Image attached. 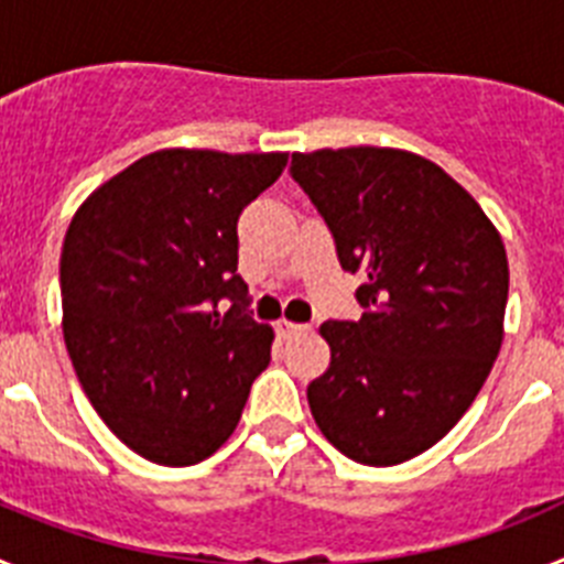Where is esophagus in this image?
<instances>
[{
    "mask_svg": "<svg viewBox=\"0 0 564 564\" xmlns=\"http://www.w3.org/2000/svg\"><path fill=\"white\" fill-rule=\"evenodd\" d=\"M276 330H279V336H282V338H293V336H302V333L311 330V325H299V322H288V318H279Z\"/></svg>",
    "mask_w": 564,
    "mask_h": 564,
    "instance_id": "esophagus-1",
    "label": "esophagus"
}]
</instances>
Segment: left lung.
<instances>
[{"instance_id": "8db88e82", "label": "left lung", "mask_w": 564, "mask_h": 564, "mask_svg": "<svg viewBox=\"0 0 564 564\" xmlns=\"http://www.w3.org/2000/svg\"><path fill=\"white\" fill-rule=\"evenodd\" d=\"M291 177L325 217L358 322H325L330 367L307 387L318 430L364 466H395L463 417L502 344L508 259L460 183L421 154L296 152Z\"/></svg>"}]
</instances>
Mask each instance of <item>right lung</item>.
<instances>
[{
	"mask_svg": "<svg viewBox=\"0 0 564 564\" xmlns=\"http://www.w3.org/2000/svg\"><path fill=\"white\" fill-rule=\"evenodd\" d=\"M285 152L161 149L89 194L62 248L64 341L101 421L161 466H192L237 430L273 330L237 273L242 208Z\"/></svg>",
	"mask_w": 564,
	"mask_h": 564,
	"instance_id": "obj_1",
	"label": "right lung"
}]
</instances>
